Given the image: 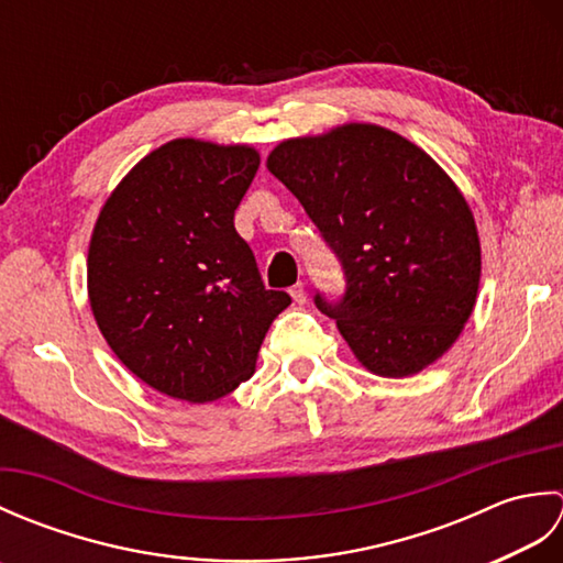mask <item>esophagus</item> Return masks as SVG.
<instances>
[{
  "label": "esophagus",
  "instance_id": "esophagus-1",
  "mask_svg": "<svg viewBox=\"0 0 563 563\" xmlns=\"http://www.w3.org/2000/svg\"><path fill=\"white\" fill-rule=\"evenodd\" d=\"M290 295H292L295 305H305V302H307V290H305V283H297V285H292V288H290Z\"/></svg>",
  "mask_w": 563,
  "mask_h": 563
}]
</instances>
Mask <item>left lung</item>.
<instances>
[{"mask_svg": "<svg viewBox=\"0 0 563 563\" xmlns=\"http://www.w3.org/2000/svg\"><path fill=\"white\" fill-rule=\"evenodd\" d=\"M268 172L302 202L339 258L341 300L314 295L367 369L409 377L445 353L470 319L479 234L450 176L409 140L351 123L275 147Z\"/></svg>", "mask_w": 563, "mask_h": 563, "instance_id": "8db88e82", "label": "left lung"}]
</instances>
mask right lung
I'll return each instance as SVG.
<instances>
[{
    "label": "right lung",
    "mask_w": 563,
    "mask_h": 563,
    "mask_svg": "<svg viewBox=\"0 0 563 563\" xmlns=\"http://www.w3.org/2000/svg\"><path fill=\"white\" fill-rule=\"evenodd\" d=\"M258 152L174 140L106 200L89 246V300L121 363L181 401H214L254 375L292 300L266 290L234 212Z\"/></svg>",
    "instance_id": "add662e5"
}]
</instances>
